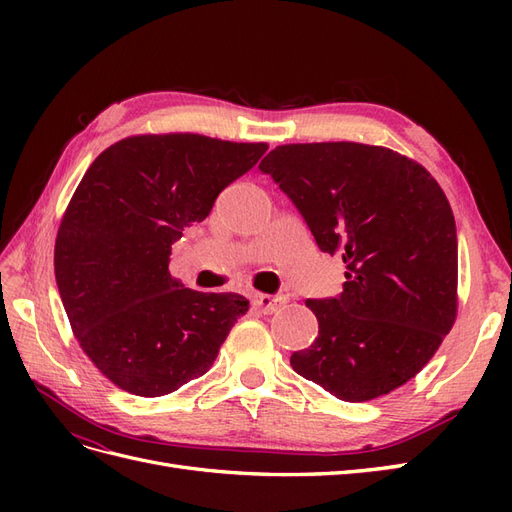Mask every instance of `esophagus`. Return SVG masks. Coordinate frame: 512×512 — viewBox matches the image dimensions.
<instances>
[{
	"label": "esophagus",
	"mask_w": 512,
	"mask_h": 512,
	"mask_svg": "<svg viewBox=\"0 0 512 512\" xmlns=\"http://www.w3.org/2000/svg\"><path fill=\"white\" fill-rule=\"evenodd\" d=\"M252 303L254 307H258L262 314H273L277 312V309L282 307V303H286V297H271V294H262V292H256L252 297Z\"/></svg>",
	"instance_id": "obj_1"
}]
</instances>
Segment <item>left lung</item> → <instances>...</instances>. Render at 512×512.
Instances as JSON below:
<instances>
[{"mask_svg":"<svg viewBox=\"0 0 512 512\" xmlns=\"http://www.w3.org/2000/svg\"><path fill=\"white\" fill-rule=\"evenodd\" d=\"M260 170L346 265L337 299H307L312 346L290 365L337 399H376L421 371L457 318V230L429 170L363 143L280 145Z\"/></svg>","mask_w":512,"mask_h":512,"instance_id":"1","label":"left lung"}]
</instances>
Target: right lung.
Segmentation results:
<instances>
[{"mask_svg": "<svg viewBox=\"0 0 512 512\" xmlns=\"http://www.w3.org/2000/svg\"><path fill=\"white\" fill-rule=\"evenodd\" d=\"M267 143L136 134L91 162L61 218L55 280L76 342L119 389L162 397L203 376L250 301L168 273L183 228L203 222Z\"/></svg>", "mask_w": 512, "mask_h": 512, "instance_id": "add662e5", "label": "right lung"}]
</instances>
